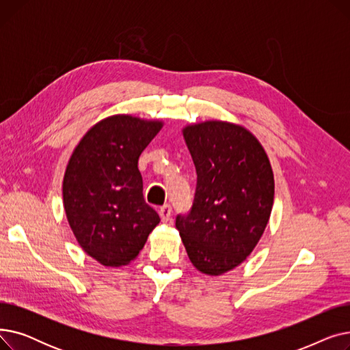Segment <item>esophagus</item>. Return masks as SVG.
I'll return each instance as SVG.
<instances>
[{
	"instance_id": "34e87169",
	"label": "esophagus",
	"mask_w": 350,
	"mask_h": 350,
	"mask_svg": "<svg viewBox=\"0 0 350 350\" xmlns=\"http://www.w3.org/2000/svg\"><path fill=\"white\" fill-rule=\"evenodd\" d=\"M159 215H160L163 223H167L169 219L172 218V215H173V210H172V207H170L169 204H165V206H163V207L159 210Z\"/></svg>"
}]
</instances>
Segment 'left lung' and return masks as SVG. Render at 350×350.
<instances>
[{"instance_id":"obj_1","label":"left lung","mask_w":350,"mask_h":350,"mask_svg":"<svg viewBox=\"0 0 350 350\" xmlns=\"http://www.w3.org/2000/svg\"><path fill=\"white\" fill-rule=\"evenodd\" d=\"M197 172L191 211L176 228L191 264L217 277L261 240L273 204V173L264 147L244 126L206 120L183 129Z\"/></svg>"}]
</instances>
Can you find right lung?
<instances>
[{
	"label": "right lung",
	"mask_w": 350,
	"mask_h": 350,
	"mask_svg": "<svg viewBox=\"0 0 350 350\" xmlns=\"http://www.w3.org/2000/svg\"><path fill=\"white\" fill-rule=\"evenodd\" d=\"M161 120L113 115L92 126L73 150L64 176V208L81 248L105 267L133 261L160 223L146 204L137 169Z\"/></svg>",
	"instance_id": "add662e5"
}]
</instances>
